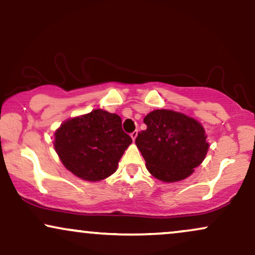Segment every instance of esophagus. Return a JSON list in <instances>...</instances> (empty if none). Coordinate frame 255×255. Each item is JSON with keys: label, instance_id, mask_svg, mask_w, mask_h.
<instances>
[{"label": "esophagus", "instance_id": "obj_1", "mask_svg": "<svg viewBox=\"0 0 255 255\" xmlns=\"http://www.w3.org/2000/svg\"><path fill=\"white\" fill-rule=\"evenodd\" d=\"M130 136H131V138H133V141H134L135 138H136V136H137V130H134L133 133L130 134Z\"/></svg>", "mask_w": 255, "mask_h": 255}]
</instances>
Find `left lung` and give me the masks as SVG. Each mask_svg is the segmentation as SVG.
<instances>
[{"label":"left lung","mask_w":255,"mask_h":255,"mask_svg":"<svg viewBox=\"0 0 255 255\" xmlns=\"http://www.w3.org/2000/svg\"><path fill=\"white\" fill-rule=\"evenodd\" d=\"M146 130L135 143L154 178L175 182L188 178L205 159L209 144L198 121L182 113L156 109L143 119Z\"/></svg>","instance_id":"8db88e82"}]
</instances>
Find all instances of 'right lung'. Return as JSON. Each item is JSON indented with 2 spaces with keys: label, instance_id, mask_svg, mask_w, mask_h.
<instances>
[{
  "label": "right lung",
  "instance_id": "right-lung-1",
  "mask_svg": "<svg viewBox=\"0 0 255 255\" xmlns=\"http://www.w3.org/2000/svg\"><path fill=\"white\" fill-rule=\"evenodd\" d=\"M131 137L117 114L102 109L69 119L55 131L54 147L63 166L87 181L112 175Z\"/></svg>",
  "mask_w": 255,
  "mask_h": 255
}]
</instances>
